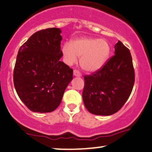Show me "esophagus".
<instances>
[{"mask_svg": "<svg viewBox=\"0 0 152 152\" xmlns=\"http://www.w3.org/2000/svg\"><path fill=\"white\" fill-rule=\"evenodd\" d=\"M73 75H74V76H77V77H81V73L78 70H73Z\"/></svg>", "mask_w": 152, "mask_h": 152, "instance_id": "34e87169", "label": "esophagus"}]
</instances>
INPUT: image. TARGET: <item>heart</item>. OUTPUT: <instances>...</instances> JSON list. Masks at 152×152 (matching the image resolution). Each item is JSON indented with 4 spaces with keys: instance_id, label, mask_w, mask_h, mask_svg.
Segmentation results:
<instances>
[{
    "instance_id": "heart-1",
    "label": "heart",
    "mask_w": 152,
    "mask_h": 152,
    "mask_svg": "<svg viewBox=\"0 0 152 152\" xmlns=\"http://www.w3.org/2000/svg\"><path fill=\"white\" fill-rule=\"evenodd\" d=\"M110 46L104 39L83 37L72 42H66L62 47L64 61L72 65L80 58L81 68L86 71L93 72L99 70L109 57Z\"/></svg>"
}]
</instances>
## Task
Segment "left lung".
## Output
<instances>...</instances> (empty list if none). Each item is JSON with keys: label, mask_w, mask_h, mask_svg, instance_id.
I'll use <instances>...</instances> for the list:
<instances>
[{"label": "left lung", "mask_w": 152, "mask_h": 152, "mask_svg": "<svg viewBox=\"0 0 152 152\" xmlns=\"http://www.w3.org/2000/svg\"><path fill=\"white\" fill-rule=\"evenodd\" d=\"M83 101L87 110L97 115H110L124 105L132 91L134 68L130 50L121 41L115 55L96 72L84 76Z\"/></svg>", "instance_id": "8db88e82"}]
</instances>
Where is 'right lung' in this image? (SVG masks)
<instances>
[{
    "label": "right lung",
    "instance_id": "add662e5",
    "mask_svg": "<svg viewBox=\"0 0 152 152\" xmlns=\"http://www.w3.org/2000/svg\"><path fill=\"white\" fill-rule=\"evenodd\" d=\"M61 33L58 28L37 31L18 52L14 86L20 99L32 112L54 111L73 79V69L60 60Z\"/></svg>",
    "mask_w": 152,
    "mask_h": 152
}]
</instances>
